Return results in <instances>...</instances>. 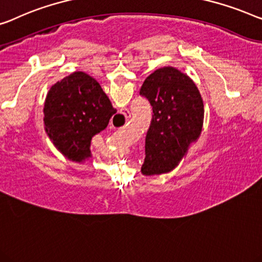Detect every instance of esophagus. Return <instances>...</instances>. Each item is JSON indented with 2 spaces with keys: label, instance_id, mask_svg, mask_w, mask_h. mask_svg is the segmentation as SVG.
<instances>
[{
  "label": "esophagus",
  "instance_id": "1",
  "mask_svg": "<svg viewBox=\"0 0 262 262\" xmlns=\"http://www.w3.org/2000/svg\"><path fill=\"white\" fill-rule=\"evenodd\" d=\"M122 115L125 117V119L126 120H128L131 118V112L128 111L127 108H123V111H122Z\"/></svg>",
  "mask_w": 262,
  "mask_h": 262
}]
</instances>
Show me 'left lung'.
<instances>
[{
    "mask_svg": "<svg viewBox=\"0 0 262 262\" xmlns=\"http://www.w3.org/2000/svg\"><path fill=\"white\" fill-rule=\"evenodd\" d=\"M139 93L152 106L145 137L144 176L171 172L202 132L204 106L190 77L171 66L158 68L144 80Z\"/></svg>",
    "mask_w": 262,
    "mask_h": 262,
    "instance_id": "left-lung-1",
    "label": "left lung"
}]
</instances>
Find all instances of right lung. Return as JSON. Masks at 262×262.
<instances>
[{
	"label": "right lung",
	"mask_w": 262,
	"mask_h": 262,
	"mask_svg": "<svg viewBox=\"0 0 262 262\" xmlns=\"http://www.w3.org/2000/svg\"><path fill=\"white\" fill-rule=\"evenodd\" d=\"M116 112L99 82L78 71L49 89L43 107L45 131L60 154L84 163L92 157V137L105 130Z\"/></svg>",
	"instance_id": "add662e5"
}]
</instances>
